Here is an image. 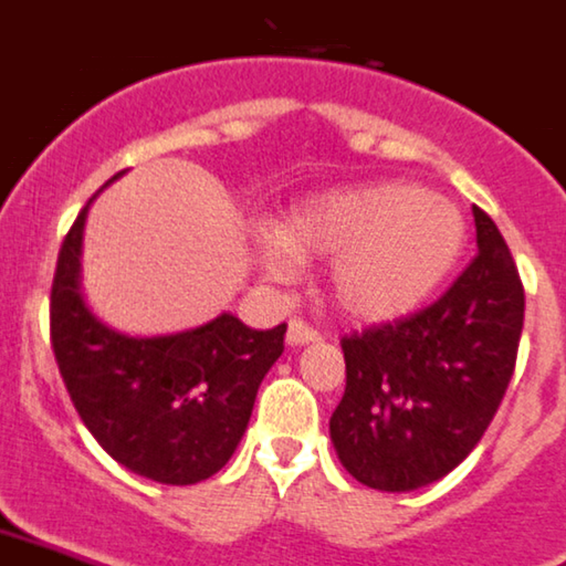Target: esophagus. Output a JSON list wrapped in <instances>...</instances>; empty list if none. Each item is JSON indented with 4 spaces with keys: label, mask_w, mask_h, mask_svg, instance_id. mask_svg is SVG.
<instances>
[{
    "label": "esophagus",
    "mask_w": 566,
    "mask_h": 566,
    "mask_svg": "<svg viewBox=\"0 0 566 566\" xmlns=\"http://www.w3.org/2000/svg\"><path fill=\"white\" fill-rule=\"evenodd\" d=\"M311 342H319V331L311 327L307 322L302 319H293L291 327H287V345H311Z\"/></svg>",
    "instance_id": "obj_1"
}]
</instances>
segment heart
Wrapping results in <instances>:
<instances>
[{
    "mask_svg": "<svg viewBox=\"0 0 566 566\" xmlns=\"http://www.w3.org/2000/svg\"><path fill=\"white\" fill-rule=\"evenodd\" d=\"M268 268L291 275L296 259L331 261V296L345 316L388 322L420 307L463 253L454 203L415 184L339 189L298 203L273 230Z\"/></svg>",
    "mask_w": 566,
    "mask_h": 566,
    "instance_id": "b5f03b06",
    "label": "heart"
}]
</instances>
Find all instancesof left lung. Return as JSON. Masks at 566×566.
I'll list each match as a JSON object with an SVG mask.
<instances>
[{"label":"left lung","instance_id":"1","mask_svg":"<svg viewBox=\"0 0 566 566\" xmlns=\"http://www.w3.org/2000/svg\"><path fill=\"white\" fill-rule=\"evenodd\" d=\"M472 212L478 255L434 305L342 339L348 379L331 440L379 492H411L463 463L515 371L524 284L495 221Z\"/></svg>","mask_w":566,"mask_h":566}]
</instances>
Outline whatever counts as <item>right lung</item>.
Masks as SVG:
<instances>
[{"mask_svg": "<svg viewBox=\"0 0 566 566\" xmlns=\"http://www.w3.org/2000/svg\"><path fill=\"white\" fill-rule=\"evenodd\" d=\"M88 203L60 247L51 284V348L71 402L129 472L169 486L207 481L241 443L287 325L253 331L232 313L169 336H129L103 325L80 287Z\"/></svg>", "mask_w": 566, "mask_h": 566, "instance_id": "right-lung-1", "label": "right lung"}]
</instances>
